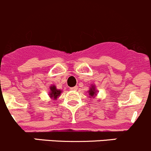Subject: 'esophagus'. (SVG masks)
I'll list each match as a JSON object with an SVG mask.
<instances>
[{
	"instance_id": "1",
	"label": "esophagus",
	"mask_w": 151,
	"mask_h": 151,
	"mask_svg": "<svg viewBox=\"0 0 151 151\" xmlns=\"http://www.w3.org/2000/svg\"><path fill=\"white\" fill-rule=\"evenodd\" d=\"M70 89H71V90H73V91L77 90V89H78V86H73V87H71Z\"/></svg>"
}]
</instances>
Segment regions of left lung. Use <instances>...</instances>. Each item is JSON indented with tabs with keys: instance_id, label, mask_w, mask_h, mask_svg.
Wrapping results in <instances>:
<instances>
[{
	"instance_id": "1",
	"label": "left lung",
	"mask_w": 151,
	"mask_h": 151,
	"mask_svg": "<svg viewBox=\"0 0 151 151\" xmlns=\"http://www.w3.org/2000/svg\"><path fill=\"white\" fill-rule=\"evenodd\" d=\"M96 92H97V90L95 89V86H94V85H92L89 90V97H94V96H95V95H97Z\"/></svg>"
}]
</instances>
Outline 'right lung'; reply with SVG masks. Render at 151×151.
I'll return each mask as SVG.
<instances>
[{
  "mask_svg": "<svg viewBox=\"0 0 151 151\" xmlns=\"http://www.w3.org/2000/svg\"><path fill=\"white\" fill-rule=\"evenodd\" d=\"M62 91L60 89H56V86L54 85H52L50 86V92H49V95H50V98L53 100H56L58 98V97L60 95Z\"/></svg>",
  "mask_w": 151,
  "mask_h": 151,
  "instance_id": "obj_1",
  "label": "right lung"
}]
</instances>
